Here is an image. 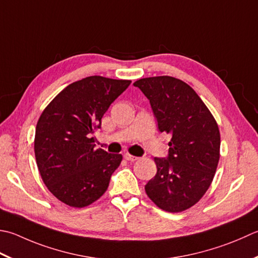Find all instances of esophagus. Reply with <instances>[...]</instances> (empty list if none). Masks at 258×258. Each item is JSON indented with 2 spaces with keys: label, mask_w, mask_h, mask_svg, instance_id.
Instances as JSON below:
<instances>
[{
  "label": "esophagus",
  "mask_w": 258,
  "mask_h": 258,
  "mask_svg": "<svg viewBox=\"0 0 258 258\" xmlns=\"http://www.w3.org/2000/svg\"><path fill=\"white\" fill-rule=\"evenodd\" d=\"M124 159H125V160H127V161H131V162H134V161H136V160H139V158H138V156L131 155V154H128V153H126V154H124Z\"/></svg>",
  "instance_id": "obj_1"
}]
</instances>
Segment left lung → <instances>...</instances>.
<instances>
[{
	"mask_svg": "<svg viewBox=\"0 0 258 258\" xmlns=\"http://www.w3.org/2000/svg\"><path fill=\"white\" fill-rule=\"evenodd\" d=\"M150 100L161 133L171 135L168 159L154 158L156 174L145 192L160 209L181 213L203 198L220 158V133L198 94L178 78L158 76L136 80Z\"/></svg>",
	"mask_w": 258,
	"mask_h": 258,
	"instance_id": "8db88e82",
	"label": "left lung"
}]
</instances>
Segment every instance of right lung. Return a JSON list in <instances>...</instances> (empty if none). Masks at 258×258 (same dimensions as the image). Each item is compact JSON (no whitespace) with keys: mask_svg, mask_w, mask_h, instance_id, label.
I'll return each instance as SVG.
<instances>
[{"mask_svg":"<svg viewBox=\"0 0 258 258\" xmlns=\"http://www.w3.org/2000/svg\"><path fill=\"white\" fill-rule=\"evenodd\" d=\"M131 80L90 76L68 85L49 103L35 127L34 154L43 183L74 208L95 203L108 188L122 154L96 150L92 134Z\"/></svg>","mask_w":258,"mask_h":258,"instance_id":"1","label":"right lung"}]
</instances>
